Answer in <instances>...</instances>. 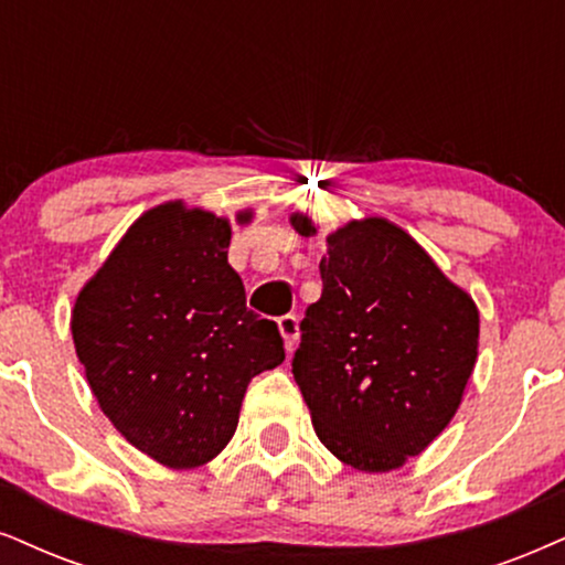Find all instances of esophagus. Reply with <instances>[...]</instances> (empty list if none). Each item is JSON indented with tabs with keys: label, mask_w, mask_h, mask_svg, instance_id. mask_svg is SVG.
<instances>
[{
	"label": "esophagus",
	"mask_w": 565,
	"mask_h": 565,
	"mask_svg": "<svg viewBox=\"0 0 565 565\" xmlns=\"http://www.w3.org/2000/svg\"><path fill=\"white\" fill-rule=\"evenodd\" d=\"M277 327H280L285 351H294V345L298 340V319L294 315H285V317L277 319Z\"/></svg>",
	"instance_id": "esophagus-1"
}]
</instances>
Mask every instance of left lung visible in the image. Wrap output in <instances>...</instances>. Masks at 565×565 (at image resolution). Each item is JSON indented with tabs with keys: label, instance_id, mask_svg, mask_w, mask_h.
<instances>
[{
	"label": "left lung",
	"instance_id": "1",
	"mask_svg": "<svg viewBox=\"0 0 565 565\" xmlns=\"http://www.w3.org/2000/svg\"><path fill=\"white\" fill-rule=\"evenodd\" d=\"M298 235H317L294 212ZM322 298L306 309L294 377L332 456L385 475L419 456L463 401L479 309L406 230L351 220L327 235Z\"/></svg>",
	"mask_w": 565,
	"mask_h": 565
}]
</instances>
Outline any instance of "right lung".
I'll use <instances>...</instances> for the list:
<instances>
[{
	"mask_svg": "<svg viewBox=\"0 0 565 565\" xmlns=\"http://www.w3.org/2000/svg\"><path fill=\"white\" fill-rule=\"evenodd\" d=\"M230 238L227 217L164 201L128 227L70 317L104 416L167 469L220 456L248 382L285 359L277 324L246 309Z\"/></svg>",
	"mask_w": 565,
	"mask_h": 565,
	"instance_id": "add662e5",
	"label": "right lung"
}]
</instances>
